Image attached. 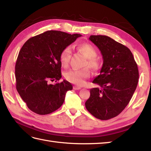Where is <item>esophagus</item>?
I'll return each instance as SVG.
<instances>
[{"label": "esophagus", "instance_id": "esophagus-1", "mask_svg": "<svg viewBox=\"0 0 151 151\" xmlns=\"http://www.w3.org/2000/svg\"><path fill=\"white\" fill-rule=\"evenodd\" d=\"M74 89H75V90H79V89H81L82 88L81 87H79V86H75L73 87Z\"/></svg>", "mask_w": 151, "mask_h": 151}]
</instances>
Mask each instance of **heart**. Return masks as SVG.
Segmentation results:
<instances>
[{
    "label": "heart",
    "mask_w": 151,
    "mask_h": 151,
    "mask_svg": "<svg viewBox=\"0 0 151 151\" xmlns=\"http://www.w3.org/2000/svg\"><path fill=\"white\" fill-rule=\"evenodd\" d=\"M78 50L88 58L85 66H88L93 70H97L100 67V62L96 58L97 52L95 47L89 43H82L78 45ZM71 56V48L66 47L62 50L60 54V62L63 66L68 65ZM90 76V71L88 68L82 69H70L65 74V77L70 82L77 86H83L86 80Z\"/></svg>",
    "instance_id": "1"
}]
</instances>
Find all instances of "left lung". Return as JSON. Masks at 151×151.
Listing matches in <instances>:
<instances>
[{
  "label": "left lung",
  "mask_w": 151,
  "mask_h": 151,
  "mask_svg": "<svg viewBox=\"0 0 151 151\" xmlns=\"http://www.w3.org/2000/svg\"><path fill=\"white\" fill-rule=\"evenodd\" d=\"M89 40L100 50L103 64L93 83L85 105L96 118L108 120L123 111L135 91L139 78L137 63L129 48L106 36H91Z\"/></svg>",
  "instance_id": "1"
}]
</instances>
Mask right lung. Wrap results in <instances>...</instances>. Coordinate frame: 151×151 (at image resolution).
Here are the masks:
<instances>
[{"mask_svg":"<svg viewBox=\"0 0 151 151\" xmlns=\"http://www.w3.org/2000/svg\"><path fill=\"white\" fill-rule=\"evenodd\" d=\"M81 36L49 30L30 38L22 47L15 67L16 89L31 111L47 115L63 104L71 84L65 80L54 85L49 82L62 78L60 54Z\"/></svg>","mask_w":151,"mask_h":151,"instance_id":"add662e5","label":"right lung"}]
</instances>
